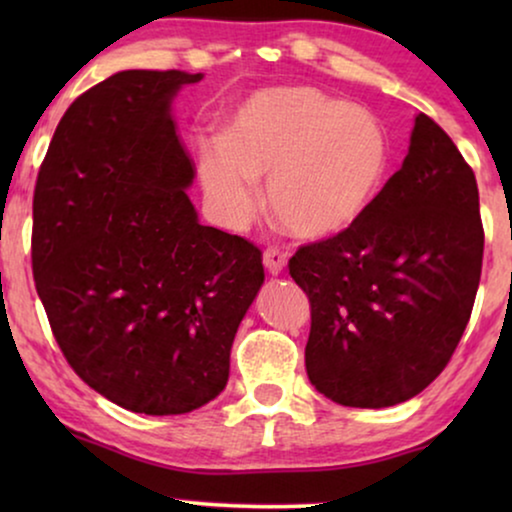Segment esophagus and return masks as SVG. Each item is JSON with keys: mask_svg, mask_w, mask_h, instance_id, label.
<instances>
[{"mask_svg": "<svg viewBox=\"0 0 512 512\" xmlns=\"http://www.w3.org/2000/svg\"><path fill=\"white\" fill-rule=\"evenodd\" d=\"M263 265H265V268H268L270 275H279V272L286 268V254H284V251L275 249V247L265 249Z\"/></svg>", "mask_w": 512, "mask_h": 512, "instance_id": "esophagus-1", "label": "esophagus"}]
</instances>
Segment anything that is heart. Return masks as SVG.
<instances>
[{
  "label": "heart",
  "instance_id": "obj_1",
  "mask_svg": "<svg viewBox=\"0 0 512 512\" xmlns=\"http://www.w3.org/2000/svg\"><path fill=\"white\" fill-rule=\"evenodd\" d=\"M391 142L366 109L314 88H275L249 97L226 142L200 156V184L219 221L244 230L265 200L300 240H331L361 221L382 191Z\"/></svg>",
  "mask_w": 512,
  "mask_h": 512
}]
</instances>
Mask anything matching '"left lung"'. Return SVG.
<instances>
[{
    "label": "left lung",
    "instance_id": "1",
    "mask_svg": "<svg viewBox=\"0 0 512 512\" xmlns=\"http://www.w3.org/2000/svg\"><path fill=\"white\" fill-rule=\"evenodd\" d=\"M482 247L475 174L417 114L401 170L361 221L289 261L312 305L314 389L349 408H389L429 387L471 319Z\"/></svg>",
    "mask_w": 512,
    "mask_h": 512
}]
</instances>
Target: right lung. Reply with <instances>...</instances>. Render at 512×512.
I'll return each mask as SVG.
<instances>
[{
	"label": "right lung",
	"mask_w": 512,
	"mask_h": 512,
	"mask_svg": "<svg viewBox=\"0 0 512 512\" xmlns=\"http://www.w3.org/2000/svg\"><path fill=\"white\" fill-rule=\"evenodd\" d=\"M202 74L128 69L76 97L32 202V270L58 345L125 410L184 415L226 389L265 272L244 237L202 226L172 100Z\"/></svg>",
	"instance_id": "1"
}]
</instances>
